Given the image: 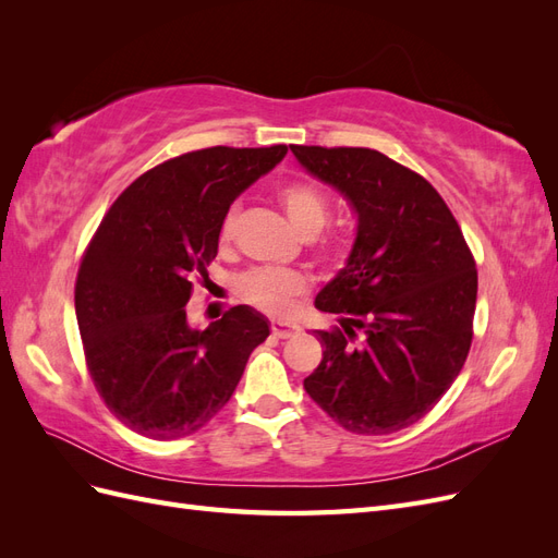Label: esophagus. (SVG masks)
Returning a JSON list of instances; mask_svg holds the SVG:
<instances>
[{"instance_id": "esophagus-1", "label": "esophagus", "mask_w": 558, "mask_h": 558, "mask_svg": "<svg viewBox=\"0 0 558 558\" xmlns=\"http://www.w3.org/2000/svg\"><path fill=\"white\" fill-rule=\"evenodd\" d=\"M300 328L295 324H286V320H275L272 324V335L279 337V340H286V337L298 335Z\"/></svg>"}]
</instances>
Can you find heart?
<instances>
[{
    "mask_svg": "<svg viewBox=\"0 0 558 558\" xmlns=\"http://www.w3.org/2000/svg\"><path fill=\"white\" fill-rule=\"evenodd\" d=\"M277 197L281 207L289 214L293 228L302 238H314V234L326 226L330 216V195L320 189L318 183L307 179H291L283 181L277 189ZM240 207L230 205L218 226V240L228 244L238 226ZM320 260H335L342 253V240L326 238L318 244ZM238 289L244 302L265 314H283L291 302L310 289L307 277L298 269H281V267H253L244 272L238 281Z\"/></svg>",
    "mask_w": 558,
    "mask_h": 558,
    "instance_id": "heart-1",
    "label": "heart"
}]
</instances>
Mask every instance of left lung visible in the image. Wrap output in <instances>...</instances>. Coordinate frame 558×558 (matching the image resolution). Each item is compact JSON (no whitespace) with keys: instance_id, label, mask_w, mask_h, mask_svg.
Here are the masks:
<instances>
[{"instance_id":"1","label":"left lung","mask_w":558,"mask_h":558,"mask_svg":"<svg viewBox=\"0 0 558 558\" xmlns=\"http://www.w3.org/2000/svg\"><path fill=\"white\" fill-rule=\"evenodd\" d=\"M291 150L359 214L344 269L316 295L340 326L316 330L324 359L305 391L349 433H398L435 408L468 359L475 256L442 195L410 167L361 146Z\"/></svg>"}]
</instances>
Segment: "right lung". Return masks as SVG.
Masks as SVG:
<instances>
[{"instance_id":"obj_1","label":"right lung","mask_w":558,"mask_h":558,"mask_svg":"<svg viewBox=\"0 0 558 558\" xmlns=\"http://www.w3.org/2000/svg\"><path fill=\"white\" fill-rule=\"evenodd\" d=\"M286 150L211 146L165 160L134 179L95 230L76 275V320L97 393L130 430L177 440L209 424L269 335L244 305L193 330L185 302L209 279L230 202Z\"/></svg>"}]
</instances>
